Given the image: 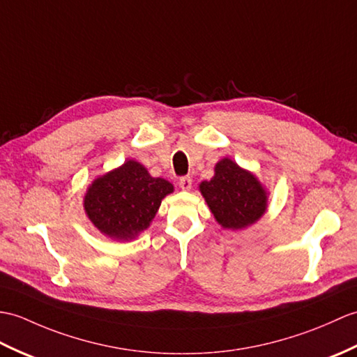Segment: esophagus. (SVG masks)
<instances>
[{
  "instance_id": "34e87169",
  "label": "esophagus",
  "mask_w": 357,
  "mask_h": 357,
  "mask_svg": "<svg viewBox=\"0 0 357 357\" xmlns=\"http://www.w3.org/2000/svg\"><path fill=\"white\" fill-rule=\"evenodd\" d=\"M192 178L190 176H184V178H181L179 179V187H181V190H184V192H188L190 188H192Z\"/></svg>"
}]
</instances>
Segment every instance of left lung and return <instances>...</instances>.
I'll list each match as a JSON object with an SVG mask.
<instances>
[{"label":"left lung","mask_w":357,"mask_h":357,"mask_svg":"<svg viewBox=\"0 0 357 357\" xmlns=\"http://www.w3.org/2000/svg\"><path fill=\"white\" fill-rule=\"evenodd\" d=\"M214 219L222 228L238 231L259 222L268 210L269 192L252 172L231 158L214 165V176L199 184Z\"/></svg>","instance_id":"left-lung-1"}]
</instances>
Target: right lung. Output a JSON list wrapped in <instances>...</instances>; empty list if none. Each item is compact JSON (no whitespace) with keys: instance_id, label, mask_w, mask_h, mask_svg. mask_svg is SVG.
<instances>
[{"instance_id":"obj_1","label":"right lung","mask_w":357,"mask_h":357,"mask_svg":"<svg viewBox=\"0 0 357 357\" xmlns=\"http://www.w3.org/2000/svg\"><path fill=\"white\" fill-rule=\"evenodd\" d=\"M173 190L169 181L151 176L143 164L128 160L91 182L84 210L103 236L129 242L151 227L162 199Z\"/></svg>"}]
</instances>
